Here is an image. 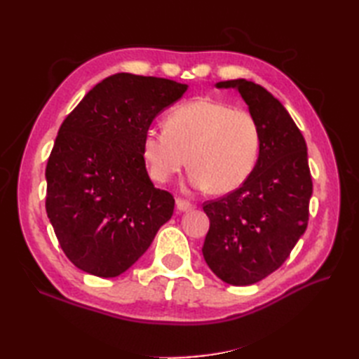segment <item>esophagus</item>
Segmentation results:
<instances>
[{
    "label": "esophagus",
    "mask_w": 359,
    "mask_h": 359,
    "mask_svg": "<svg viewBox=\"0 0 359 359\" xmlns=\"http://www.w3.org/2000/svg\"><path fill=\"white\" fill-rule=\"evenodd\" d=\"M175 208H177L179 211H188L193 208V205L184 199H175Z\"/></svg>",
    "instance_id": "esophagus-1"
}]
</instances>
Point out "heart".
<instances>
[{
    "instance_id": "obj_1",
    "label": "heart",
    "mask_w": 359,
    "mask_h": 359,
    "mask_svg": "<svg viewBox=\"0 0 359 359\" xmlns=\"http://www.w3.org/2000/svg\"><path fill=\"white\" fill-rule=\"evenodd\" d=\"M261 144V128L253 114L202 97L174 108L165 129L149 128L142 154L157 184L170 182L188 158L189 188L225 194L250 179Z\"/></svg>"
}]
</instances>
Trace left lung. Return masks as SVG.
Returning a JSON list of instances; mask_svg holds the SVG:
<instances>
[{
    "mask_svg": "<svg viewBox=\"0 0 359 359\" xmlns=\"http://www.w3.org/2000/svg\"><path fill=\"white\" fill-rule=\"evenodd\" d=\"M238 89L261 128L253 174L241 188L203 203L210 230L205 262L230 285H251L285 262L306 233L313 184L306 140L282 103L245 79L216 83Z\"/></svg>",
    "mask_w": 359,
    "mask_h": 359,
    "instance_id": "8db88e82",
    "label": "left lung"
}]
</instances>
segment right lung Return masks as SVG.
Here are the masks:
<instances>
[{"mask_svg": "<svg viewBox=\"0 0 359 359\" xmlns=\"http://www.w3.org/2000/svg\"><path fill=\"white\" fill-rule=\"evenodd\" d=\"M187 89L168 79L111 75L60 126L46 166V212L77 269L118 276L171 219L174 197L151 182L142 144L152 120Z\"/></svg>", "mask_w": 359, "mask_h": 359, "instance_id": "1", "label": "right lung"}]
</instances>
